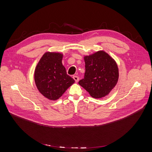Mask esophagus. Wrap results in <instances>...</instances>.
Returning a JSON list of instances; mask_svg holds the SVG:
<instances>
[{
  "label": "esophagus",
  "mask_w": 152,
  "mask_h": 152,
  "mask_svg": "<svg viewBox=\"0 0 152 152\" xmlns=\"http://www.w3.org/2000/svg\"><path fill=\"white\" fill-rule=\"evenodd\" d=\"M73 79L75 80V82H78V81H79V77L77 76V75H73Z\"/></svg>",
  "instance_id": "1"
}]
</instances>
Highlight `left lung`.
<instances>
[{
    "label": "left lung",
    "instance_id": "obj_1",
    "mask_svg": "<svg viewBox=\"0 0 152 152\" xmlns=\"http://www.w3.org/2000/svg\"><path fill=\"white\" fill-rule=\"evenodd\" d=\"M86 72L79 84L94 98L109 94L117 85L119 73L116 61L104 50L84 56Z\"/></svg>",
    "mask_w": 152,
    "mask_h": 152
}]
</instances>
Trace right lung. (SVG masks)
<instances>
[{"label":"right lung","instance_id":"1","mask_svg":"<svg viewBox=\"0 0 152 152\" xmlns=\"http://www.w3.org/2000/svg\"><path fill=\"white\" fill-rule=\"evenodd\" d=\"M63 54L56 52H46L41 57L34 72L37 88L49 100L58 99L69 87L75 82L67 75L63 65Z\"/></svg>","mask_w":152,"mask_h":152}]
</instances>
